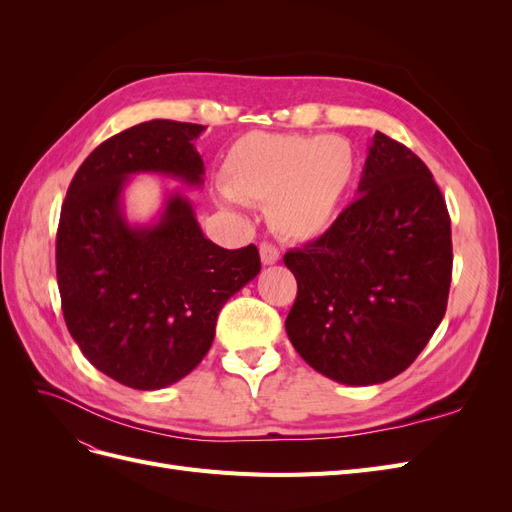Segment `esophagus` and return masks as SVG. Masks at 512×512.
Listing matches in <instances>:
<instances>
[{"instance_id":"34e87169","label":"esophagus","mask_w":512,"mask_h":512,"mask_svg":"<svg viewBox=\"0 0 512 512\" xmlns=\"http://www.w3.org/2000/svg\"><path fill=\"white\" fill-rule=\"evenodd\" d=\"M260 260L262 265H275V262L280 260V252H277V247L271 243H260Z\"/></svg>"}]
</instances>
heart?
<instances>
[{
    "label": "heart",
    "mask_w": 512,
    "mask_h": 512,
    "mask_svg": "<svg viewBox=\"0 0 512 512\" xmlns=\"http://www.w3.org/2000/svg\"><path fill=\"white\" fill-rule=\"evenodd\" d=\"M359 160L344 136L250 132L222 162V203H267L269 222L288 241L327 232L352 190Z\"/></svg>",
    "instance_id": "1"
}]
</instances>
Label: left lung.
I'll return each mask as SVG.
<instances>
[{
    "instance_id": "8db88e82",
    "label": "left lung",
    "mask_w": 512,
    "mask_h": 512,
    "mask_svg": "<svg viewBox=\"0 0 512 512\" xmlns=\"http://www.w3.org/2000/svg\"><path fill=\"white\" fill-rule=\"evenodd\" d=\"M359 198L284 265L297 277L286 333L303 361L339 384L399 376L444 318L451 218L421 158L371 138Z\"/></svg>"
}]
</instances>
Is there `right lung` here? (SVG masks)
I'll use <instances>...</instances> for the list:
<instances>
[{"label": "right lung", "instance_id": "add662e5", "mask_svg": "<svg viewBox=\"0 0 512 512\" xmlns=\"http://www.w3.org/2000/svg\"><path fill=\"white\" fill-rule=\"evenodd\" d=\"M198 123L151 119L89 153L57 228V286L72 339L108 378L158 391L205 359L224 303L260 273L256 245L224 250L205 237L188 196L166 192L153 220H128L134 175L200 188Z\"/></svg>", "mask_w": 512, "mask_h": 512}]
</instances>
